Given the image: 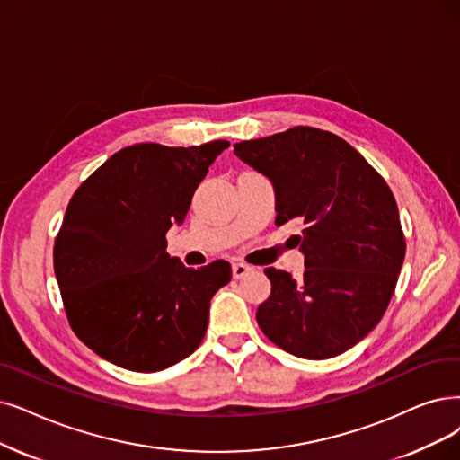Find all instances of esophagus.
<instances>
[{
  "label": "esophagus",
  "instance_id": "1",
  "mask_svg": "<svg viewBox=\"0 0 460 460\" xmlns=\"http://www.w3.org/2000/svg\"><path fill=\"white\" fill-rule=\"evenodd\" d=\"M249 271H252V268H251V266H247V264H243V262H235V264H232V273H234V278H235V279L243 278V275H247Z\"/></svg>",
  "mask_w": 460,
  "mask_h": 460
}]
</instances>
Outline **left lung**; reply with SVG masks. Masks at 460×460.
Listing matches in <instances>:
<instances>
[{
	"label": "left lung",
	"mask_w": 460,
	"mask_h": 460,
	"mask_svg": "<svg viewBox=\"0 0 460 460\" xmlns=\"http://www.w3.org/2000/svg\"><path fill=\"white\" fill-rule=\"evenodd\" d=\"M234 155L270 179L275 223L300 220L304 275L268 268L262 332L287 353L324 360L368 336L381 321L406 254L396 199L385 179L345 139L319 128L234 145Z\"/></svg>",
	"instance_id": "left-lung-1"
}]
</instances>
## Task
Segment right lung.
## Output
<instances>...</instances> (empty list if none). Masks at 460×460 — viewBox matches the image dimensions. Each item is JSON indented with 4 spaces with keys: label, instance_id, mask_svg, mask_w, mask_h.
<instances>
[{
    "label": "right lung",
    "instance_id": "right-lung-1",
    "mask_svg": "<svg viewBox=\"0 0 460 460\" xmlns=\"http://www.w3.org/2000/svg\"><path fill=\"white\" fill-rule=\"evenodd\" d=\"M228 145L126 146L69 199L54 273L73 332L102 358L151 374L204 340L211 298L232 268L225 261L187 268L168 254L166 232L182 225L194 190Z\"/></svg>",
    "mask_w": 460,
    "mask_h": 460
}]
</instances>
